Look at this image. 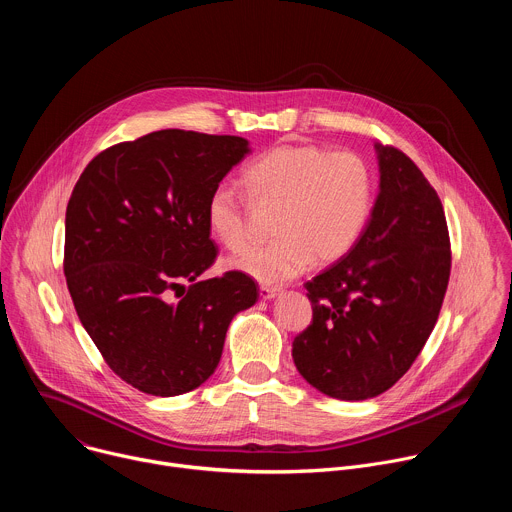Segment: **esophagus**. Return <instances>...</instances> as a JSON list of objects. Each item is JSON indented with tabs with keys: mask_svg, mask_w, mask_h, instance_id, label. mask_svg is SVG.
Here are the masks:
<instances>
[{
	"mask_svg": "<svg viewBox=\"0 0 512 512\" xmlns=\"http://www.w3.org/2000/svg\"><path fill=\"white\" fill-rule=\"evenodd\" d=\"M277 294H279L277 287H267V285L259 287V298L261 300H273Z\"/></svg>",
	"mask_w": 512,
	"mask_h": 512,
	"instance_id": "esophagus-1",
	"label": "esophagus"
}]
</instances>
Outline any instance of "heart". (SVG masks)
<instances>
[{
    "label": "heart",
    "mask_w": 512,
    "mask_h": 512,
    "mask_svg": "<svg viewBox=\"0 0 512 512\" xmlns=\"http://www.w3.org/2000/svg\"><path fill=\"white\" fill-rule=\"evenodd\" d=\"M249 198L275 206L271 233L277 237L227 261L265 285H281L302 275L314 259L330 263L346 255L371 212L373 176L360 156L318 145L285 143L271 148L243 170ZM206 225L231 251L251 241L247 206L229 184H218L206 200Z\"/></svg>",
    "instance_id": "1"
}]
</instances>
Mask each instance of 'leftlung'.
<instances>
[{"label": "left lung", "mask_w": 512, "mask_h": 512, "mask_svg": "<svg viewBox=\"0 0 512 512\" xmlns=\"http://www.w3.org/2000/svg\"><path fill=\"white\" fill-rule=\"evenodd\" d=\"M379 196L352 249L306 283L312 324L294 340L320 393L364 401L391 389L425 346L450 281L440 196L397 148L375 145Z\"/></svg>", "instance_id": "left-lung-1"}]
</instances>
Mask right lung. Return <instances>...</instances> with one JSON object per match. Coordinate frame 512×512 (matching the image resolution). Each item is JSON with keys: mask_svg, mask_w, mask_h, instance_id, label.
Listing matches in <instances>:
<instances>
[{"mask_svg": "<svg viewBox=\"0 0 512 512\" xmlns=\"http://www.w3.org/2000/svg\"><path fill=\"white\" fill-rule=\"evenodd\" d=\"M249 152L237 135L162 129L101 152L70 194L72 304L111 371L141 393L200 387L221 360L231 320L259 298L241 271L196 281L216 259L208 194ZM178 286L187 294L172 303Z\"/></svg>", "mask_w": 512, "mask_h": 512, "instance_id": "add662e5", "label": "right lung"}]
</instances>
